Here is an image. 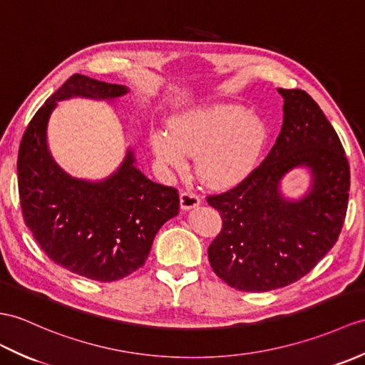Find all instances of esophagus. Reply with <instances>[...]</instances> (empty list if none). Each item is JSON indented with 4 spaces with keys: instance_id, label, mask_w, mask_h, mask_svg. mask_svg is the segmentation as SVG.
I'll list each match as a JSON object with an SVG mask.
<instances>
[{
    "instance_id": "1",
    "label": "esophagus",
    "mask_w": 365,
    "mask_h": 365,
    "mask_svg": "<svg viewBox=\"0 0 365 365\" xmlns=\"http://www.w3.org/2000/svg\"><path fill=\"white\" fill-rule=\"evenodd\" d=\"M200 205V197L192 191H182L180 192V207L182 210H191Z\"/></svg>"
}]
</instances>
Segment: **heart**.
Listing matches in <instances>:
<instances>
[{"label":"heart","mask_w":365,"mask_h":365,"mask_svg":"<svg viewBox=\"0 0 365 365\" xmlns=\"http://www.w3.org/2000/svg\"><path fill=\"white\" fill-rule=\"evenodd\" d=\"M267 127L242 106L215 104L188 110L169 124V135H152L160 163L180 171L185 155L197 157V174L215 188L242 182L259 163Z\"/></svg>","instance_id":"b5f03b06"}]
</instances>
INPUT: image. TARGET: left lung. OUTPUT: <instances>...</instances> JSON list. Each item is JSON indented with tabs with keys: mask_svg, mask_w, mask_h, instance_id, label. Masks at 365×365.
Masks as SVG:
<instances>
[{
	"mask_svg": "<svg viewBox=\"0 0 365 365\" xmlns=\"http://www.w3.org/2000/svg\"><path fill=\"white\" fill-rule=\"evenodd\" d=\"M278 93L284 116L274 148L240 185L207 197L222 217L211 269L238 291H272L307 275L336 244L349 207L350 166L333 125L307 91ZM299 165L310 168L312 188L286 200L279 182Z\"/></svg>",
	"mask_w": 365,
	"mask_h": 365,
	"instance_id": "8db88e82",
	"label": "left lung"
}]
</instances>
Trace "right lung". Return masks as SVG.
<instances>
[{"label": "right lung", "instance_id": "add662e5", "mask_svg": "<svg viewBox=\"0 0 365 365\" xmlns=\"http://www.w3.org/2000/svg\"><path fill=\"white\" fill-rule=\"evenodd\" d=\"M127 91L73 74L34 115L16 162L24 224L40 249L56 264L96 282L121 279L146 262L160 227L179 215V192L149 180L133 166L130 149L106 180L74 179L51 157L46 127L57 101H115Z\"/></svg>", "mask_w": 365, "mask_h": 365}]
</instances>
